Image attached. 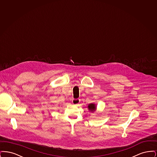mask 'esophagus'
<instances>
[{"mask_svg":"<svg viewBox=\"0 0 157 157\" xmlns=\"http://www.w3.org/2000/svg\"><path fill=\"white\" fill-rule=\"evenodd\" d=\"M72 104L74 105L78 104L80 102V99H73L72 101Z\"/></svg>","mask_w":157,"mask_h":157,"instance_id":"obj_1","label":"esophagus"}]
</instances>
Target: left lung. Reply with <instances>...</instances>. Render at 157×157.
<instances>
[{
    "label": "left lung",
    "instance_id": "left-lung-1",
    "mask_svg": "<svg viewBox=\"0 0 157 157\" xmlns=\"http://www.w3.org/2000/svg\"><path fill=\"white\" fill-rule=\"evenodd\" d=\"M88 108H89V109H90V111H91L92 112L94 111L96 109L95 105L93 104H90L89 105H88Z\"/></svg>",
    "mask_w": 157,
    "mask_h": 157
}]
</instances>
